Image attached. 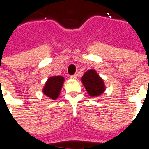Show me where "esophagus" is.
Listing matches in <instances>:
<instances>
[{
	"label": "esophagus",
	"mask_w": 149,
	"mask_h": 149,
	"mask_svg": "<svg viewBox=\"0 0 149 149\" xmlns=\"http://www.w3.org/2000/svg\"><path fill=\"white\" fill-rule=\"evenodd\" d=\"M70 78H71V79H72V80H75V79H77V75H76V74L72 75V76H70Z\"/></svg>",
	"instance_id": "esophagus-1"
}]
</instances>
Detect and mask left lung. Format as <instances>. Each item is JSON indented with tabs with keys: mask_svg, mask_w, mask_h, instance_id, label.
<instances>
[{
	"mask_svg": "<svg viewBox=\"0 0 149 149\" xmlns=\"http://www.w3.org/2000/svg\"><path fill=\"white\" fill-rule=\"evenodd\" d=\"M81 81L88 93L91 97L99 96L103 93L105 89L103 80L93 69L86 72L81 78Z\"/></svg>",
	"mask_w": 149,
	"mask_h": 149,
	"instance_id": "8db88e82",
	"label": "left lung"
}]
</instances>
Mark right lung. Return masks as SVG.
Returning <instances> with one entry per match:
<instances>
[{"label":"right lung","instance_id":"1","mask_svg":"<svg viewBox=\"0 0 149 149\" xmlns=\"http://www.w3.org/2000/svg\"><path fill=\"white\" fill-rule=\"evenodd\" d=\"M63 83H64L63 77L61 76L51 77L48 79V81L45 83V88L43 89V93L49 98L52 100H56L59 97Z\"/></svg>","mask_w":149,"mask_h":149}]
</instances>
